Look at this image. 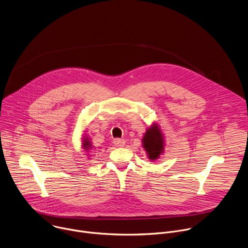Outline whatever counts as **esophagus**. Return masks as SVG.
<instances>
[{
    "label": "esophagus",
    "instance_id": "esophagus-1",
    "mask_svg": "<svg viewBox=\"0 0 248 248\" xmlns=\"http://www.w3.org/2000/svg\"><path fill=\"white\" fill-rule=\"evenodd\" d=\"M124 143H125V141L124 140V139H120V138H117V139H115L114 140V145L116 146V147H124Z\"/></svg>",
    "mask_w": 248,
    "mask_h": 248
}]
</instances>
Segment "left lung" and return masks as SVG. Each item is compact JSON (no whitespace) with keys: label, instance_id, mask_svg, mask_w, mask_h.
<instances>
[{"label":"left lung","instance_id":"obj_1","mask_svg":"<svg viewBox=\"0 0 248 248\" xmlns=\"http://www.w3.org/2000/svg\"><path fill=\"white\" fill-rule=\"evenodd\" d=\"M143 147L151 160L159 158L164 150V138L156 124L149 127L143 137Z\"/></svg>","mask_w":248,"mask_h":248}]
</instances>
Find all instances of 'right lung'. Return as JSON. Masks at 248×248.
Returning a JSON list of instances; mask_svg holds the SVG:
<instances>
[{"label": "right lung", "instance_id": "1", "mask_svg": "<svg viewBox=\"0 0 248 248\" xmlns=\"http://www.w3.org/2000/svg\"><path fill=\"white\" fill-rule=\"evenodd\" d=\"M82 147H83L84 150H86V152H88V151H90V150L93 149V146H92V144H91V141L88 139V137L83 138V145H82Z\"/></svg>", "mask_w": 248, "mask_h": 248}]
</instances>
